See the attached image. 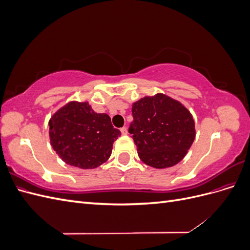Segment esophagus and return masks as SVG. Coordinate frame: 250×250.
Listing matches in <instances>:
<instances>
[{
    "instance_id": "34e87169",
    "label": "esophagus",
    "mask_w": 250,
    "mask_h": 250,
    "mask_svg": "<svg viewBox=\"0 0 250 250\" xmlns=\"http://www.w3.org/2000/svg\"><path fill=\"white\" fill-rule=\"evenodd\" d=\"M121 133H122L123 135H126V134L128 133L127 128H126V127H122V128H121Z\"/></svg>"
}]
</instances>
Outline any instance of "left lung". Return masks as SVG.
I'll return each instance as SVG.
<instances>
[{
  "label": "left lung",
  "mask_w": 250,
  "mask_h": 250,
  "mask_svg": "<svg viewBox=\"0 0 250 250\" xmlns=\"http://www.w3.org/2000/svg\"><path fill=\"white\" fill-rule=\"evenodd\" d=\"M129 133L143 163L156 169L178 164L195 140L194 119L183 104L164 94L132 104Z\"/></svg>",
  "instance_id": "1"
}]
</instances>
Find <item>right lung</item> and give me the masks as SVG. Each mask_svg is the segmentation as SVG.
Masks as SVG:
<instances>
[{"label":"right lung","instance_id":"obj_1","mask_svg":"<svg viewBox=\"0 0 250 250\" xmlns=\"http://www.w3.org/2000/svg\"><path fill=\"white\" fill-rule=\"evenodd\" d=\"M51 146L70 166L95 169L106 162L120 135L106 113L95 112L87 102L72 101L49 121Z\"/></svg>","mask_w":250,"mask_h":250}]
</instances>
